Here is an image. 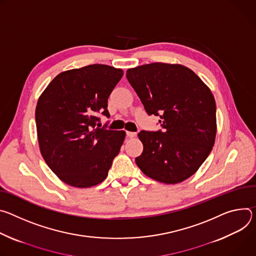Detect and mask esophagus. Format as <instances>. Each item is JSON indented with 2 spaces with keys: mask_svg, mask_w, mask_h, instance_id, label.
Returning a JSON list of instances; mask_svg holds the SVG:
<instances>
[{
  "mask_svg": "<svg viewBox=\"0 0 256 256\" xmlns=\"http://www.w3.org/2000/svg\"><path fill=\"white\" fill-rule=\"evenodd\" d=\"M126 134H127V136H128V137H130V138H133V137H135V136H136V132H130V131H127V132H126Z\"/></svg>",
  "mask_w": 256,
  "mask_h": 256,
  "instance_id": "34e87169",
  "label": "esophagus"
}]
</instances>
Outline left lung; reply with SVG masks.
<instances>
[{
	"instance_id": "1",
	"label": "left lung",
	"mask_w": 256,
	"mask_h": 256,
	"mask_svg": "<svg viewBox=\"0 0 256 256\" xmlns=\"http://www.w3.org/2000/svg\"><path fill=\"white\" fill-rule=\"evenodd\" d=\"M126 77L148 115L162 130H142L144 152L135 158L146 176L166 184L192 176L206 160L216 133V102L192 70L178 64L152 63L128 69Z\"/></svg>"
}]
</instances>
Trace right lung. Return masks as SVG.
Listing matches in <instances>:
<instances>
[{"label": "right lung", "mask_w": 256, "mask_h": 256, "mask_svg": "<svg viewBox=\"0 0 256 256\" xmlns=\"http://www.w3.org/2000/svg\"><path fill=\"white\" fill-rule=\"evenodd\" d=\"M122 76V69L102 64L72 69L56 75L40 96L36 121L40 152L66 184L88 188L106 178L125 131L96 124L100 115L110 117L108 98Z\"/></svg>", "instance_id": "obj_1"}]
</instances>
